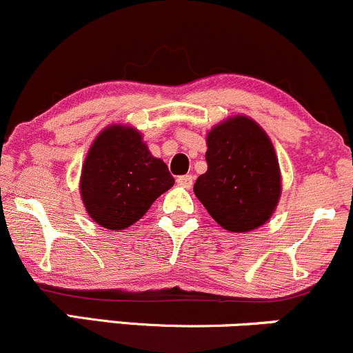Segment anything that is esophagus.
Here are the masks:
<instances>
[{
  "label": "esophagus",
  "instance_id": "esophagus-1",
  "mask_svg": "<svg viewBox=\"0 0 353 353\" xmlns=\"http://www.w3.org/2000/svg\"><path fill=\"white\" fill-rule=\"evenodd\" d=\"M176 183L181 185V187H185V188H192V185H193V176H192V175H181V176H178V178H176Z\"/></svg>",
  "mask_w": 353,
  "mask_h": 353
}]
</instances>
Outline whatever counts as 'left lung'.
<instances>
[{
  "label": "left lung",
  "instance_id": "left-lung-1",
  "mask_svg": "<svg viewBox=\"0 0 353 353\" xmlns=\"http://www.w3.org/2000/svg\"><path fill=\"white\" fill-rule=\"evenodd\" d=\"M207 173L193 192L212 219L233 233L255 230L272 216L282 192L279 158L252 118L236 114L207 134Z\"/></svg>",
  "mask_w": 353,
  "mask_h": 353
}]
</instances>
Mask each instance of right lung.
Instances as JSON below:
<instances>
[{
  "instance_id": "add662e5",
  "label": "right lung",
  "mask_w": 353,
  "mask_h": 353,
  "mask_svg": "<svg viewBox=\"0 0 353 353\" xmlns=\"http://www.w3.org/2000/svg\"><path fill=\"white\" fill-rule=\"evenodd\" d=\"M173 183L168 166L150 153L138 130L112 125L90 146L80 192L86 212L98 225L123 230L140 220Z\"/></svg>"
}]
</instances>
